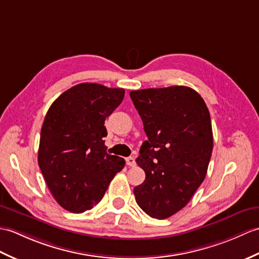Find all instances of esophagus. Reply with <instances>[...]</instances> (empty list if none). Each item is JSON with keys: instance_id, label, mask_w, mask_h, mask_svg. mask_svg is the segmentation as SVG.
Masks as SVG:
<instances>
[{"instance_id": "obj_1", "label": "esophagus", "mask_w": 259, "mask_h": 259, "mask_svg": "<svg viewBox=\"0 0 259 259\" xmlns=\"http://www.w3.org/2000/svg\"><path fill=\"white\" fill-rule=\"evenodd\" d=\"M125 162H127V165H129V166H135L136 165V161L132 157H129V158L125 159Z\"/></svg>"}]
</instances>
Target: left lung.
Segmentation results:
<instances>
[{
    "label": "left lung",
    "instance_id": "8db88e82",
    "mask_svg": "<svg viewBox=\"0 0 259 259\" xmlns=\"http://www.w3.org/2000/svg\"><path fill=\"white\" fill-rule=\"evenodd\" d=\"M130 97L148 140L137 163L146 180L136 201L153 219H167L189 203L205 179L213 150L209 112L203 98L185 86L132 90Z\"/></svg>",
    "mask_w": 259,
    "mask_h": 259
}]
</instances>
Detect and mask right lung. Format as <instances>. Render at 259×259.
<instances>
[{"mask_svg": "<svg viewBox=\"0 0 259 259\" xmlns=\"http://www.w3.org/2000/svg\"><path fill=\"white\" fill-rule=\"evenodd\" d=\"M124 89L82 82L64 92L48 109L40 130L38 165L57 203L71 213L104 197L125 161L107 153L105 120L121 104Z\"/></svg>", "mask_w": 259, "mask_h": 259, "instance_id": "add662e5", "label": "right lung"}]
</instances>
